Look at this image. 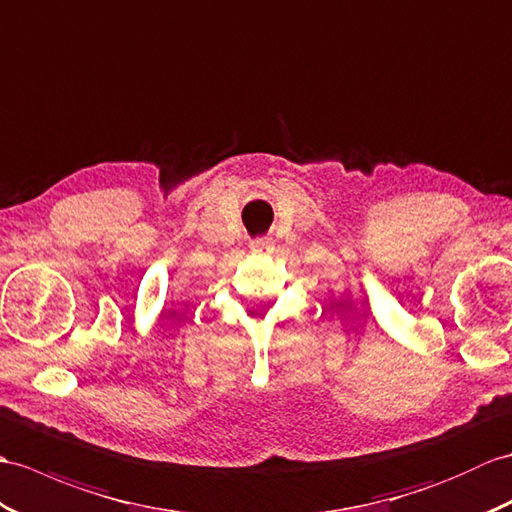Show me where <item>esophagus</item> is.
Listing matches in <instances>:
<instances>
[{"mask_svg": "<svg viewBox=\"0 0 512 512\" xmlns=\"http://www.w3.org/2000/svg\"><path fill=\"white\" fill-rule=\"evenodd\" d=\"M251 248H253V253H257V255H266V253L272 251V244L268 240H257V242L251 244Z\"/></svg>", "mask_w": 512, "mask_h": 512, "instance_id": "esophagus-1", "label": "esophagus"}]
</instances>
